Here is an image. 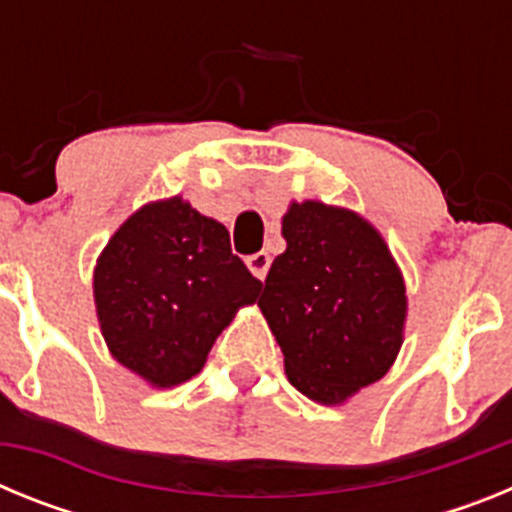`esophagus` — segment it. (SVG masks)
<instances>
[{"mask_svg":"<svg viewBox=\"0 0 512 512\" xmlns=\"http://www.w3.org/2000/svg\"><path fill=\"white\" fill-rule=\"evenodd\" d=\"M269 264H271V256L266 251H259V253H251V256H246V266L251 269L253 277L261 279V282H264L266 274H269Z\"/></svg>","mask_w":512,"mask_h":512,"instance_id":"esophagus-1","label":"esophagus"}]
</instances>
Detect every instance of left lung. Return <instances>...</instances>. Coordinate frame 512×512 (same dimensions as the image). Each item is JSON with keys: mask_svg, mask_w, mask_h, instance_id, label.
Instances as JSON below:
<instances>
[{"mask_svg": "<svg viewBox=\"0 0 512 512\" xmlns=\"http://www.w3.org/2000/svg\"><path fill=\"white\" fill-rule=\"evenodd\" d=\"M287 251L259 307L284 354V372L320 405H343L390 372L408 320L405 279L369 220L318 200L282 217Z\"/></svg>", "mask_w": 512, "mask_h": 512, "instance_id": "8db88e82", "label": "left lung"}]
</instances>
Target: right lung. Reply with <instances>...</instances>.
<instances>
[{"mask_svg": "<svg viewBox=\"0 0 512 512\" xmlns=\"http://www.w3.org/2000/svg\"><path fill=\"white\" fill-rule=\"evenodd\" d=\"M92 287L110 354L156 390L200 374L217 336L261 292L230 251L228 228L179 194L148 202L115 230Z\"/></svg>", "mask_w": 512, "mask_h": 512, "instance_id": "1", "label": "right lung"}]
</instances>
